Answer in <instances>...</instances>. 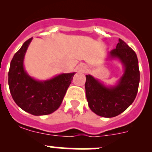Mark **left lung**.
I'll return each mask as SVG.
<instances>
[{"instance_id":"8db88e82","label":"left lung","mask_w":152,"mask_h":152,"mask_svg":"<svg viewBox=\"0 0 152 152\" xmlns=\"http://www.w3.org/2000/svg\"><path fill=\"white\" fill-rule=\"evenodd\" d=\"M118 41L116 48L109 53L110 59H118L124 67V73L118 85L106 87L91 75L86 76L88 106L102 117H115L125 111L133 103L138 90L140 71L137 55L124 40Z\"/></svg>"}]
</instances>
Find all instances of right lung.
<instances>
[{"label": "right lung", "instance_id": "add662e5", "mask_svg": "<svg viewBox=\"0 0 152 152\" xmlns=\"http://www.w3.org/2000/svg\"><path fill=\"white\" fill-rule=\"evenodd\" d=\"M32 38L15 53L10 63L8 83L12 99L23 110L34 115H45L62 104L75 73H62L46 81H37L23 67L26 52Z\"/></svg>", "mask_w": 152, "mask_h": 152}]
</instances>
